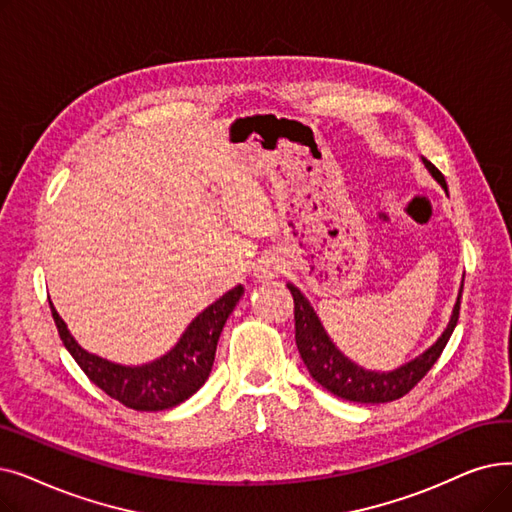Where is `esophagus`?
<instances>
[{
    "instance_id": "34e87169",
    "label": "esophagus",
    "mask_w": 512,
    "mask_h": 512,
    "mask_svg": "<svg viewBox=\"0 0 512 512\" xmlns=\"http://www.w3.org/2000/svg\"><path fill=\"white\" fill-rule=\"evenodd\" d=\"M282 272H284V261H282V257H278L276 253H268V255H263V257L257 261L255 270H253V276H255L259 282H268V280L278 278Z\"/></svg>"
}]
</instances>
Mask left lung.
I'll list each match as a JSON object with an SVG mask.
<instances>
[{"instance_id":"obj_1","label":"left lung","mask_w":512,"mask_h":512,"mask_svg":"<svg viewBox=\"0 0 512 512\" xmlns=\"http://www.w3.org/2000/svg\"><path fill=\"white\" fill-rule=\"evenodd\" d=\"M422 163H425L429 173L441 184V188L448 192L446 177L441 175V171L427 159H422ZM286 286L295 301L297 349L301 353L303 364L307 366L309 374L314 376V381H318L332 395L347 399V402H358V404L393 402V399L404 397L408 391H412L420 383L422 376H425L431 370V366L439 360L443 347L448 345V341L452 337V332L458 322L460 297H462V291H460L454 311H452L450 324L446 330H443V335L437 339V343L433 347H429L425 353L418 355V358H414L412 362L399 366L391 372H374V370H364L362 366L353 364L349 358H345V355L326 335V330H324L320 318L316 316L314 307L309 305V301L303 297L299 288L293 284H286Z\"/></svg>"}]
</instances>
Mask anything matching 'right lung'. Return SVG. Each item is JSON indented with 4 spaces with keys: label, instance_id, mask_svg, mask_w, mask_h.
<instances>
[{
    "label": "right lung",
    "instance_id": "obj_1",
    "mask_svg": "<svg viewBox=\"0 0 512 512\" xmlns=\"http://www.w3.org/2000/svg\"><path fill=\"white\" fill-rule=\"evenodd\" d=\"M244 288L238 284L198 314L177 345L163 358L144 366H121L87 353L71 337L69 328L50 303L58 335L69 353L96 387L123 406L138 412L167 410L196 393L209 379L221 330Z\"/></svg>",
    "mask_w": 512,
    "mask_h": 512
}]
</instances>
